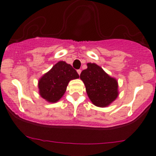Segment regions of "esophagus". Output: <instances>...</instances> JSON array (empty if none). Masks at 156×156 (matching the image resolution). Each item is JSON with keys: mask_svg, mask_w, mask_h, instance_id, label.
<instances>
[{"mask_svg": "<svg viewBox=\"0 0 156 156\" xmlns=\"http://www.w3.org/2000/svg\"><path fill=\"white\" fill-rule=\"evenodd\" d=\"M77 73H78V74H79V75H80L81 69H78V70H77Z\"/></svg>", "mask_w": 156, "mask_h": 156, "instance_id": "34e87169", "label": "esophagus"}]
</instances>
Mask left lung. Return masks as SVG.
Instances as JSON below:
<instances>
[{"instance_id":"8db88e82","label":"left lung","mask_w":156,"mask_h":156,"mask_svg":"<svg viewBox=\"0 0 156 156\" xmlns=\"http://www.w3.org/2000/svg\"><path fill=\"white\" fill-rule=\"evenodd\" d=\"M80 79L84 83L88 97L94 105L108 106L118 96L116 80L110 77L94 63H87V69L80 73Z\"/></svg>"}]
</instances>
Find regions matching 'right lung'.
<instances>
[{
	"mask_svg": "<svg viewBox=\"0 0 156 156\" xmlns=\"http://www.w3.org/2000/svg\"><path fill=\"white\" fill-rule=\"evenodd\" d=\"M79 77L72 66L63 61L58 62L39 80L40 94L49 102H56L65 94L69 82Z\"/></svg>",
	"mask_w": 156,
	"mask_h": 156,
	"instance_id": "1",
	"label": "right lung"
}]
</instances>
